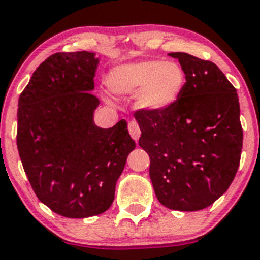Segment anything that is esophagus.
I'll use <instances>...</instances> for the list:
<instances>
[{"instance_id": "1", "label": "esophagus", "mask_w": 260, "mask_h": 260, "mask_svg": "<svg viewBox=\"0 0 260 260\" xmlns=\"http://www.w3.org/2000/svg\"><path fill=\"white\" fill-rule=\"evenodd\" d=\"M128 131H129V135L132 136V138L135 141H137L138 138H140V125H138V123L136 122V120H131V122L128 123Z\"/></svg>"}]
</instances>
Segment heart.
<instances>
[{
  "label": "heart",
  "mask_w": 260,
  "mask_h": 260,
  "mask_svg": "<svg viewBox=\"0 0 260 260\" xmlns=\"http://www.w3.org/2000/svg\"><path fill=\"white\" fill-rule=\"evenodd\" d=\"M107 85L118 96L137 95V104L142 109L160 112L179 99L185 74L176 62L142 60L114 67L108 75Z\"/></svg>",
  "instance_id": "b5f03b06"
}]
</instances>
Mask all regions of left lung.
I'll list each match as a JSON object with an SVG mask.
<instances>
[{"label":"left lung","instance_id":"1","mask_svg":"<svg viewBox=\"0 0 260 260\" xmlns=\"http://www.w3.org/2000/svg\"><path fill=\"white\" fill-rule=\"evenodd\" d=\"M185 74L179 99L160 112L140 109L138 143L150 156L158 202L170 210L200 211L233 183L240 164L243 128L236 89L213 62L170 53Z\"/></svg>","mask_w":260,"mask_h":260}]
</instances>
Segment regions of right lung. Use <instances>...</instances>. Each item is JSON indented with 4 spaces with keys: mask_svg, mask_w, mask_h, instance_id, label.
Segmentation results:
<instances>
[{
    "mask_svg": "<svg viewBox=\"0 0 260 260\" xmlns=\"http://www.w3.org/2000/svg\"><path fill=\"white\" fill-rule=\"evenodd\" d=\"M94 53H54L19 98L17 150L32 190L53 212L85 218L105 212L136 143L119 120L94 123Z\"/></svg>",
    "mask_w": 260,
    "mask_h": 260,
    "instance_id": "obj_1",
    "label": "right lung"
}]
</instances>
